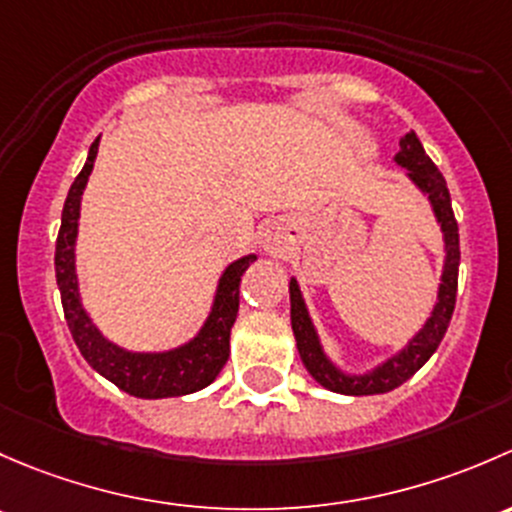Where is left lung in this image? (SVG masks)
<instances>
[{"mask_svg": "<svg viewBox=\"0 0 512 512\" xmlns=\"http://www.w3.org/2000/svg\"><path fill=\"white\" fill-rule=\"evenodd\" d=\"M394 162L407 170V177L412 179L416 187L429 197L434 217L444 231V271H441L439 295L431 315L426 318L424 328L416 333L397 355L387 357L382 365L372 367L365 374H347L325 355L320 345L318 330L310 320L308 308H305L303 293L295 278H291V325L298 345L300 360L305 370L318 384L337 394H350V397H365V394H384L397 389L399 384L407 382L412 374H416L426 365L436 347L444 340L449 330L453 305H456V288H458V261H461V249H458V224L451 209V194L446 187V179L439 172V167L429 160V155L421 147L419 138L414 133H407L399 140V152L394 155Z\"/></svg>", "mask_w": 512, "mask_h": 512, "instance_id": "obj_1", "label": "left lung"}]
</instances>
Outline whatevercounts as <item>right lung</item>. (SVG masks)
<instances>
[{"instance_id": "obj_1", "label": "right lung", "mask_w": 512, "mask_h": 512, "mask_svg": "<svg viewBox=\"0 0 512 512\" xmlns=\"http://www.w3.org/2000/svg\"><path fill=\"white\" fill-rule=\"evenodd\" d=\"M98 142L100 138L91 145L81 175L73 179L71 189H68L59 239H56V283H59L68 330H71L73 340H76L78 350L86 357L88 365L133 397L165 399L199 392L217 379L221 367L229 360L231 325L239 313V283L246 268L256 261V254L241 256L239 261L226 266V271L219 278L212 313L204 320L202 330L189 342L165 352H130L110 342L83 308L76 276V236L78 219H81V197L93 172Z\"/></svg>"}]
</instances>
